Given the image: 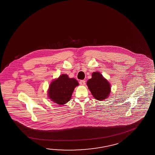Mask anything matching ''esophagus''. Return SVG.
Instances as JSON below:
<instances>
[{
  "label": "esophagus",
  "mask_w": 155,
  "mask_h": 155,
  "mask_svg": "<svg viewBox=\"0 0 155 155\" xmlns=\"http://www.w3.org/2000/svg\"><path fill=\"white\" fill-rule=\"evenodd\" d=\"M79 84L81 85H84L85 84V81L84 80H81L79 82Z\"/></svg>",
  "instance_id": "obj_1"
}]
</instances>
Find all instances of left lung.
I'll list each match as a JSON object with an SVG mask.
<instances>
[{"label": "left lung", "instance_id": "obj_1", "mask_svg": "<svg viewBox=\"0 0 155 155\" xmlns=\"http://www.w3.org/2000/svg\"><path fill=\"white\" fill-rule=\"evenodd\" d=\"M92 78L87 81V85L95 99L102 101L108 97L111 92L109 82L101 73L95 72L92 73Z\"/></svg>", "mask_w": 155, "mask_h": 155}]
</instances>
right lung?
Wrapping results in <instances>:
<instances>
[{
    "label": "right lung",
    "instance_id": "1",
    "mask_svg": "<svg viewBox=\"0 0 155 155\" xmlns=\"http://www.w3.org/2000/svg\"><path fill=\"white\" fill-rule=\"evenodd\" d=\"M78 85L76 79L62 74L50 83L48 92L49 98L58 105H64L70 100L74 88Z\"/></svg>",
    "mask_w": 155,
    "mask_h": 155
}]
</instances>
